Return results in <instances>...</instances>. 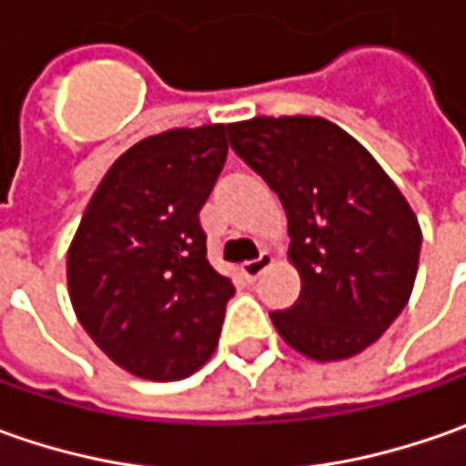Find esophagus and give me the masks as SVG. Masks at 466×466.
I'll list each match as a JSON object with an SVG mask.
<instances>
[{
  "mask_svg": "<svg viewBox=\"0 0 466 466\" xmlns=\"http://www.w3.org/2000/svg\"><path fill=\"white\" fill-rule=\"evenodd\" d=\"M269 264H272V257H269V254H261L257 261H246L241 267L243 279H246V282H257V279L261 278V272H264Z\"/></svg>",
  "mask_w": 466,
  "mask_h": 466,
  "instance_id": "esophagus-1",
  "label": "esophagus"
}]
</instances>
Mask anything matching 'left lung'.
<instances>
[{"label": "left lung", "instance_id": "left-lung-1", "mask_svg": "<svg viewBox=\"0 0 466 466\" xmlns=\"http://www.w3.org/2000/svg\"><path fill=\"white\" fill-rule=\"evenodd\" d=\"M233 153L288 215L300 296L272 311L279 337L313 360H342L384 334L410 300L420 225L402 191L337 124L259 116L228 124Z\"/></svg>", "mask_w": 466, "mask_h": 466}]
</instances>
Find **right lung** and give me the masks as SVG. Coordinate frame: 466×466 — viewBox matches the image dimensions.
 I'll return each mask as SVG.
<instances>
[{"label":"right lung","instance_id":"obj_1","mask_svg":"<svg viewBox=\"0 0 466 466\" xmlns=\"http://www.w3.org/2000/svg\"><path fill=\"white\" fill-rule=\"evenodd\" d=\"M225 157L223 124L137 142L103 176L69 246L80 324L139 379H187L215 352L236 288L207 261L199 209Z\"/></svg>","mask_w":466,"mask_h":466}]
</instances>
